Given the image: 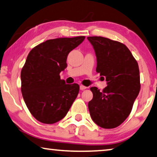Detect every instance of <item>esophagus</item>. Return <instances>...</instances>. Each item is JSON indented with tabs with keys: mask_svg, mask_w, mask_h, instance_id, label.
Segmentation results:
<instances>
[{
	"mask_svg": "<svg viewBox=\"0 0 157 157\" xmlns=\"http://www.w3.org/2000/svg\"><path fill=\"white\" fill-rule=\"evenodd\" d=\"M86 88V86H83V85H80V86H79V89H80V90H85Z\"/></svg>",
	"mask_w": 157,
	"mask_h": 157,
	"instance_id": "34e87169",
	"label": "esophagus"
}]
</instances>
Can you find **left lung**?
Masks as SVG:
<instances>
[{
    "mask_svg": "<svg viewBox=\"0 0 157 157\" xmlns=\"http://www.w3.org/2000/svg\"><path fill=\"white\" fill-rule=\"evenodd\" d=\"M97 57V71L106 78L107 86L100 92L90 90L93 98L88 104L92 121L103 128L120 125L132 111L140 90L138 64L127 46L102 36H89Z\"/></svg>",
    "mask_w": 157,
    "mask_h": 157,
    "instance_id": "left-lung-1",
    "label": "left lung"
}]
</instances>
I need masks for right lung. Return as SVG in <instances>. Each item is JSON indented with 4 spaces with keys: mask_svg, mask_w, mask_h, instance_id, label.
<instances>
[{
    "mask_svg": "<svg viewBox=\"0 0 157 157\" xmlns=\"http://www.w3.org/2000/svg\"><path fill=\"white\" fill-rule=\"evenodd\" d=\"M85 36L58 38L32 48L21 71L22 97L30 113L39 122L53 124L66 116L79 93L78 84L67 85L60 72L67 57Z\"/></svg>",
    "mask_w": 157,
    "mask_h": 157,
    "instance_id": "obj_1",
    "label": "right lung"
}]
</instances>
